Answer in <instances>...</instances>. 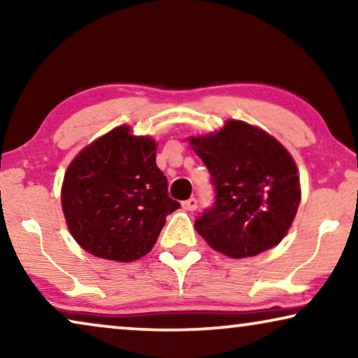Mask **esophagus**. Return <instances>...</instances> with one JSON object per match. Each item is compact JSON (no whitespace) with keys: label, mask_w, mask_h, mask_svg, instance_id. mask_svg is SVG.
I'll return each instance as SVG.
<instances>
[{"label":"esophagus","mask_w":358,"mask_h":358,"mask_svg":"<svg viewBox=\"0 0 358 358\" xmlns=\"http://www.w3.org/2000/svg\"><path fill=\"white\" fill-rule=\"evenodd\" d=\"M182 208L187 210V212H192V210L197 208V199L190 197V199H187V200H184V202H182Z\"/></svg>","instance_id":"1"}]
</instances>
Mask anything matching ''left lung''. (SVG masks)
<instances>
[{"label": "left lung", "mask_w": 358, "mask_h": 358, "mask_svg": "<svg viewBox=\"0 0 358 358\" xmlns=\"http://www.w3.org/2000/svg\"><path fill=\"white\" fill-rule=\"evenodd\" d=\"M207 166L215 197L195 229L229 257L257 256L285 236L300 205V179L275 138L241 120L222 131L190 138Z\"/></svg>", "instance_id": "8db88e82"}]
</instances>
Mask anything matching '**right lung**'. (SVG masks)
I'll use <instances>...</instances> for the list:
<instances>
[{"mask_svg":"<svg viewBox=\"0 0 358 358\" xmlns=\"http://www.w3.org/2000/svg\"><path fill=\"white\" fill-rule=\"evenodd\" d=\"M117 127L81 151L65 174L62 207L87 252L131 262L151 251L166 217L180 205L156 166V143Z\"/></svg>","mask_w":358,"mask_h":358,"instance_id":"add662e5","label":"right lung"}]
</instances>
